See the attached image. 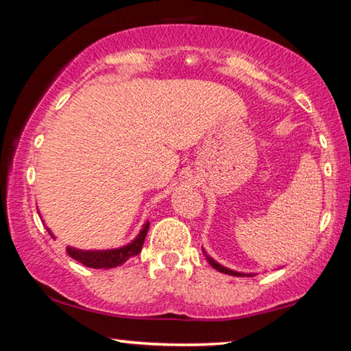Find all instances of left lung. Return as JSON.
<instances>
[{"label": "left lung", "mask_w": 351, "mask_h": 351, "mask_svg": "<svg viewBox=\"0 0 351 351\" xmlns=\"http://www.w3.org/2000/svg\"><path fill=\"white\" fill-rule=\"evenodd\" d=\"M203 252L206 255L207 261H209V263H210V266H213V268H215L217 271L223 272V274H229V276H235V277H252V276H255V274H251V272H249V274H245V272H239V271H232V269H229V268H224L223 265H219L218 261H215L212 257H209V255L206 254L204 249H203Z\"/></svg>", "instance_id": "1"}]
</instances>
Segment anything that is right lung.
Returning <instances> with one entry per match:
<instances>
[{"label":"right lung","instance_id":"obj_1","mask_svg":"<svg viewBox=\"0 0 351 351\" xmlns=\"http://www.w3.org/2000/svg\"><path fill=\"white\" fill-rule=\"evenodd\" d=\"M148 228H150V223L145 221L144 226H142L141 232L136 235V239L125 246H121L116 249H104V251H91V249L90 251H85V249H77L73 246H68L66 252L71 258L80 261L82 265L88 266V268H96V269L116 268V266H121L122 263H125L128 258L134 257V255H138L142 251V245H144L145 241ZM46 230L49 232L52 239H56L49 228H46Z\"/></svg>","mask_w":351,"mask_h":351}]
</instances>
